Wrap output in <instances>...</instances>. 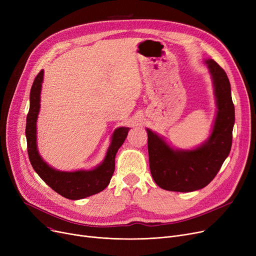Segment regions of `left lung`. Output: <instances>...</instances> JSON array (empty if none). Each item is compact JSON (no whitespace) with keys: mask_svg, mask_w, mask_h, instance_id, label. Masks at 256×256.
Returning <instances> with one entry per match:
<instances>
[{"mask_svg":"<svg viewBox=\"0 0 256 256\" xmlns=\"http://www.w3.org/2000/svg\"><path fill=\"white\" fill-rule=\"evenodd\" d=\"M204 63L212 76L217 104L208 138L193 150H178L156 132L146 128L150 173L156 184L167 191L193 192L202 189L217 176L230 152L234 106L230 80L212 59Z\"/></svg>","mask_w":256,"mask_h":256,"instance_id":"1","label":"left lung"}]
</instances>
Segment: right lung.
I'll return each mask as SVG.
<instances>
[{
	"instance_id": "obj_1",
	"label": "right lung",
	"mask_w": 256,
	"mask_h": 256,
	"mask_svg": "<svg viewBox=\"0 0 256 256\" xmlns=\"http://www.w3.org/2000/svg\"><path fill=\"white\" fill-rule=\"evenodd\" d=\"M44 70L34 80L30 92V109L26 116V138L31 165L48 186L61 196L78 200L104 190L110 184L115 170V156L124 144L130 128H117L111 137V143L102 162L90 170L60 171L50 166L39 154L37 148V118L40 111V93L44 82Z\"/></svg>"
}]
</instances>
